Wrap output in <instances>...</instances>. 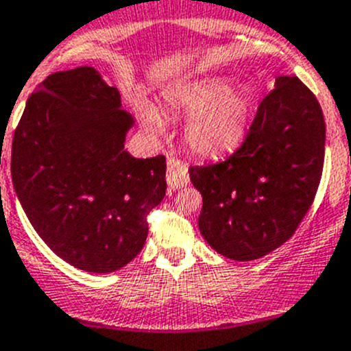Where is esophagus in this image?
<instances>
[{
    "label": "esophagus",
    "mask_w": 351,
    "mask_h": 351,
    "mask_svg": "<svg viewBox=\"0 0 351 351\" xmlns=\"http://www.w3.org/2000/svg\"><path fill=\"white\" fill-rule=\"evenodd\" d=\"M166 180H168V185L171 191L180 187H185L189 183V168L187 164L182 162L180 159H171L168 160V175H166Z\"/></svg>",
    "instance_id": "34e87169"
}]
</instances>
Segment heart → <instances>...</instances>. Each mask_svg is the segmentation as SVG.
<instances>
[{
    "instance_id": "b5f03b06",
    "label": "heart",
    "mask_w": 351,
    "mask_h": 351,
    "mask_svg": "<svg viewBox=\"0 0 351 351\" xmlns=\"http://www.w3.org/2000/svg\"><path fill=\"white\" fill-rule=\"evenodd\" d=\"M171 110L192 115L185 125V141L197 156L219 157L234 150L248 131L252 96L246 89H229L226 82L208 80L180 90ZM143 124L160 132L162 122L154 108L143 110Z\"/></svg>"
}]
</instances>
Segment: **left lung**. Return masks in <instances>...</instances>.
Returning a JSON list of instances; mask_svg holds the SVG:
<instances>
[{
	"label": "left lung",
	"mask_w": 351,
	"mask_h": 351,
	"mask_svg": "<svg viewBox=\"0 0 351 351\" xmlns=\"http://www.w3.org/2000/svg\"><path fill=\"white\" fill-rule=\"evenodd\" d=\"M324 157L320 103L298 77H278L236 152L189 168L203 195L199 230L208 245L246 262L289 241L313 204Z\"/></svg>",
	"instance_id": "left-lung-1"
}]
</instances>
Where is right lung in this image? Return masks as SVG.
Returning <instances> with one entry per match:
<instances>
[{
	"mask_svg": "<svg viewBox=\"0 0 351 351\" xmlns=\"http://www.w3.org/2000/svg\"><path fill=\"white\" fill-rule=\"evenodd\" d=\"M132 117L90 66L49 75L27 99L12 140V182L53 254L89 273L136 257L148 213L166 195V157L124 150Z\"/></svg>",
	"mask_w": 351,
	"mask_h": 351,
	"instance_id": "right-lung-1",
	"label": "right lung"
}]
</instances>
